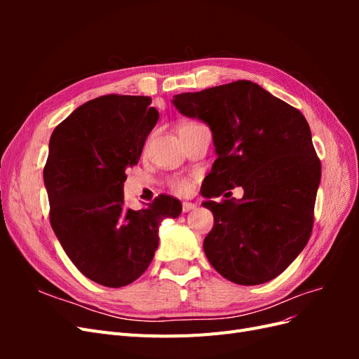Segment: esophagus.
<instances>
[{"label":"esophagus","mask_w":359,"mask_h":359,"mask_svg":"<svg viewBox=\"0 0 359 359\" xmlns=\"http://www.w3.org/2000/svg\"><path fill=\"white\" fill-rule=\"evenodd\" d=\"M194 208H196V205H194V203H191V202H182V211L184 212H189V211H191Z\"/></svg>","instance_id":"34e87169"}]
</instances>
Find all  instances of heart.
I'll return each instance as SVG.
<instances>
[{"instance_id":"1","label":"heart","mask_w":359,"mask_h":359,"mask_svg":"<svg viewBox=\"0 0 359 359\" xmlns=\"http://www.w3.org/2000/svg\"><path fill=\"white\" fill-rule=\"evenodd\" d=\"M172 189L177 193H187L190 190V182L186 178H177L175 181H172Z\"/></svg>"}]
</instances>
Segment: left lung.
Segmentation results:
<instances>
[{
    "instance_id": "left-lung-1",
    "label": "left lung",
    "mask_w": 359,
    "mask_h": 359,
    "mask_svg": "<svg viewBox=\"0 0 359 359\" xmlns=\"http://www.w3.org/2000/svg\"><path fill=\"white\" fill-rule=\"evenodd\" d=\"M172 102L212 132L217 160L203 196L244 189L240 201L202 203L214 215L203 240L210 264L236 285L276 278L307 245L313 229L322 168L307 119L252 81L182 93Z\"/></svg>"
}]
</instances>
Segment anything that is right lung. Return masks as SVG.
<instances>
[{
    "label": "right lung",
    "mask_w": 359,
    "mask_h": 359,
    "mask_svg": "<svg viewBox=\"0 0 359 359\" xmlns=\"http://www.w3.org/2000/svg\"><path fill=\"white\" fill-rule=\"evenodd\" d=\"M145 95L107 94L79 106L53 130L43 180L49 220L81 273L107 287L133 283L158 247L163 219L181 202L160 194L145 210L124 208L126 169L137 165L158 112Z\"/></svg>",
    "instance_id": "1"
}]
</instances>
